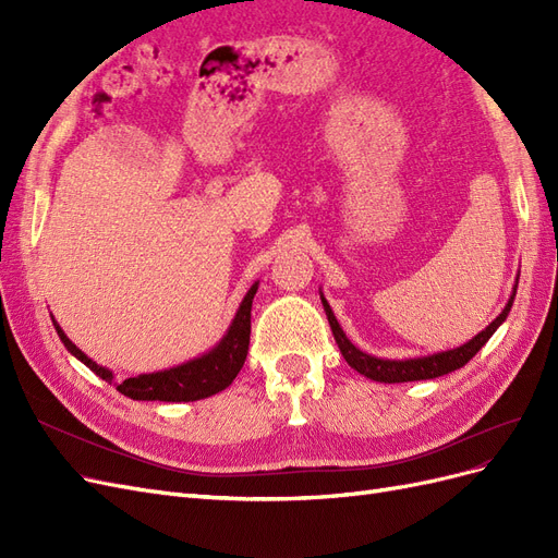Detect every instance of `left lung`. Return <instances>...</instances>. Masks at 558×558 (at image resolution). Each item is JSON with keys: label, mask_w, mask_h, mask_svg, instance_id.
<instances>
[{"label": "left lung", "mask_w": 558, "mask_h": 558, "mask_svg": "<svg viewBox=\"0 0 558 558\" xmlns=\"http://www.w3.org/2000/svg\"><path fill=\"white\" fill-rule=\"evenodd\" d=\"M517 289L512 291L508 305L505 310L488 324L480 335L472 337L470 342H465L463 347H456L449 351H440V353H433V356H421V359H404V361H388V359H377V356H369V353L361 351L349 342V337L344 335V330L337 324V318L328 305V300L320 293V302H324V310L328 316V324L330 330L335 335V342L340 347L344 361L356 369V373L365 375L367 379H375V381H384V384H400V381H418V379H435V377H442L453 373V369L463 367L475 353L488 342V337H492L498 326L502 324L505 318L510 314V307L514 302Z\"/></svg>", "instance_id": "left-lung-1"}]
</instances>
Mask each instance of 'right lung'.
Listing matches in <instances>:
<instances>
[{
	"label": "right lung",
	"mask_w": 558,
	"mask_h": 558,
	"mask_svg": "<svg viewBox=\"0 0 558 558\" xmlns=\"http://www.w3.org/2000/svg\"><path fill=\"white\" fill-rule=\"evenodd\" d=\"M256 291H258V283H253L248 293L244 295L238 314H234L228 332L223 335V340L218 342L209 353H205V356L193 359L189 363L170 367V369H162V373L130 377L123 384H116V391H121L132 400H160V402H193V400H202L223 391V388H228L232 379L238 377V373L246 361L248 337H251V305ZM53 326L66 351L74 353L83 365H88L97 377H102L109 384L113 381L111 369L90 361L86 353H83L70 337L62 332V328L56 324V320Z\"/></svg>",
	"instance_id": "right-lung-1"
}]
</instances>
